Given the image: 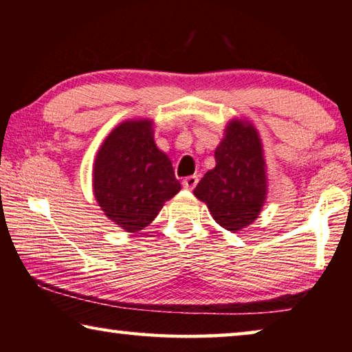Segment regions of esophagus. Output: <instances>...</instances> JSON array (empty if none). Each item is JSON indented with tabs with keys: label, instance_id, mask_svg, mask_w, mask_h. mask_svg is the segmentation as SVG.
Segmentation results:
<instances>
[{
	"label": "esophagus",
	"instance_id": "1",
	"mask_svg": "<svg viewBox=\"0 0 352 352\" xmlns=\"http://www.w3.org/2000/svg\"><path fill=\"white\" fill-rule=\"evenodd\" d=\"M197 183H199V177L197 175H189V177H186L183 180V188L184 189H194L195 186H197Z\"/></svg>",
	"mask_w": 352,
	"mask_h": 352
}]
</instances>
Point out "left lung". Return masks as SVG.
<instances>
[{
	"instance_id": "8db88e82",
	"label": "left lung",
	"mask_w": 352,
	"mask_h": 352,
	"mask_svg": "<svg viewBox=\"0 0 352 352\" xmlns=\"http://www.w3.org/2000/svg\"><path fill=\"white\" fill-rule=\"evenodd\" d=\"M216 168L194 189L212 219L228 231H241L258 219L267 199L264 151L258 130L245 119H233L214 152Z\"/></svg>"
}]
</instances>
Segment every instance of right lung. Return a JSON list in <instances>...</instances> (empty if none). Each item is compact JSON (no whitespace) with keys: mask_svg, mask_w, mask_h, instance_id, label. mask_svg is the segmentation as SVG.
Wrapping results in <instances>:
<instances>
[{"mask_svg":"<svg viewBox=\"0 0 352 352\" xmlns=\"http://www.w3.org/2000/svg\"><path fill=\"white\" fill-rule=\"evenodd\" d=\"M151 119H129L111 130L93 168V192L113 223L136 233L182 189L168 155L153 140Z\"/></svg>","mask_w":352,"mask_h":352,"instance_id":"add662e5","label":"right lung"}]
</instances>
